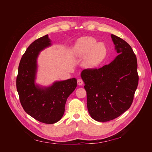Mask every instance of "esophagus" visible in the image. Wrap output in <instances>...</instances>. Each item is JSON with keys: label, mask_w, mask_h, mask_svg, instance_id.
<instances>
[{"label": "esophagus", "mask_w": 152, "mask_h": 152, "mask_svg": "<svg viewBox=\"0 0 152 152\" xmlns=\"http://www.w3.org/2000/svg\"><path fill=\"white\" fill-rule=\"evenodd\" d=\"M77 84H78L79 85H82V84H83V80H82V79H78L77 80Z\"/></svg>", "instance_id": "obj_1"}]
</instances>
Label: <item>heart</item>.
I'll use <instances>...</instances> for the list:
<instances>
[{
  "instance_id": "b5f03b06",
  "label": "heart",
  "mask_w": 152,
  "mask_h": 152,
  "mask_svg": "<svg viewBox=\"0 0 152 152\" xmlns=\"http://www.w3.org/2000/svg\"><path fill=\"white\" fill-rule=\"evenodd\" d=\"M73 52L76 56L80 57L87 54L84 64L85 66L88 68L96 66L106 55V49L103 43H97V41L90 37L79 39L76 43Z\"/></svg>"
}]
</instances>
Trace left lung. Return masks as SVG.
<instances>
[{"label": "left lung", "instance_id": "left-lung-1", "mask_svg": "<svg viewBox=\"0 0 152 152\" xmlns=\"http://www.w3.org/2000/svg\"><path fill=\"white\" fill-rule=\"evenodd\" d=\"M111 36L118 53L116 58L101 68L85 69L81 73L88 113L100 122L114 120L131 107L139 79L132 48L121 38Z\"/></svg>", "mask_w": 152, "mask_h": 152}]
</instances>
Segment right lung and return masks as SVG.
Masks as SVG:
<instances>
[{"instance_id":"right-lung-1","label":"right lung","mask_w":152,"mask_h":152,"mask_svg":"<svg viewBox=\"0 0 152 152\" xmlns=\"http://www.w3.org/2000/svg\"><path fill=\"white\" fill-rule=\"evenodd\" d=\"M51 45L48 35L31 43L21 58L16 79L17 90L23 110L35 120L46 124H53L61 120L67 99L77 86L76 78L57 81L48 87L35 83L38 55Z\"/></svg>"}]
</instances>
